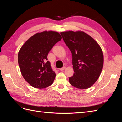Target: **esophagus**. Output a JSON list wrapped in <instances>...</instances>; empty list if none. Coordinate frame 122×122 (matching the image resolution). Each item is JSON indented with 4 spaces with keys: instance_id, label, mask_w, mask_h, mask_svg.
<instances>
[{
    "instance_id": "34e87169",
    "label": "esophagus",
    "mask_w": 122,
    "mask_h": 122,
    "mask_svg": "<svg viewBox=\"0 0 122 122\" xmlns=\"http://www.w3.org/2000/svg\"><path fill=\"white\" fill-rule=\"evenodd\" d=\"M65 69H66V67H62V68H61V69H60V70H61V71H63V70H64Z\"/></svg>"
}]
</instances>
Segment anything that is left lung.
Wrapping results in <instances>:
<instances>
[{"label":"left lung","instance_id":"8db88e82","mask_svg":"<svg viewBox=\"0 0 122 122\" xmlns=\"http://www.w3.org/2000/svg\"><path fill=\"white\" fill-rule=\"evenodd\" d=\"M61 34L72 55L74 74L69 77L70 83L79 89L91 87L103 68L101 47L91 36L82 31H69Z\"/></svg>","mask_w":122,"mask_h":122}]
</instances>
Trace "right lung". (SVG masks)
<instances>
[{
    "label": "right lung",
    "mask_w": 122,
    "mask_h": 122,
    "mask_svg": "<svg viewBox=\"0 0 122 122\" xmlns=\"http://www.w3.org/2000/svg\"><path fill=\"white\" fill-rule=\"evenodd\" d=\"M61 38L55 31L37 33L21 48L18 64L23 78L32 86L44 88L52 84L56 74L47 61V55Z\"/></svg>",
    "instance_id": "obj_1"
}]
</instances>
